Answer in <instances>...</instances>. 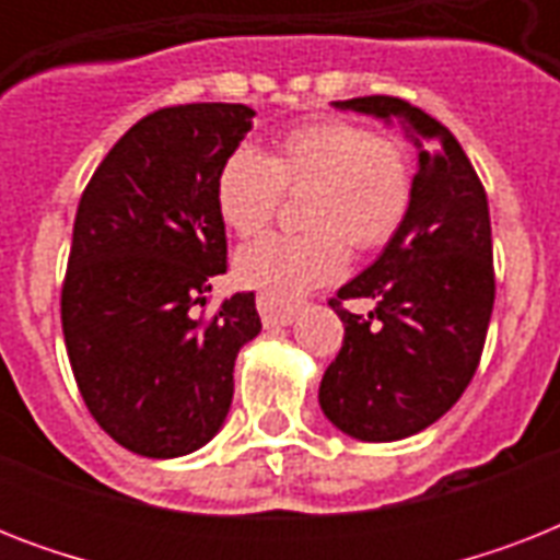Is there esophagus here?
<instances>
[{
	"mask_svg": "<svg viewBox=\"0 0 560 560\" xmlns=\"http://www.w3.org/2000/svg\"><path fill=\"white\" fill-rule=\"evenodd\" d=\"M258 314H261L264 328H281V325H290L296 319L299 305L293 302H276V299L258 296Z\"/></svg>",
	"mask_w": 560,
	"mask_h": 560,
	"instance_id": "34e87169",
	"label": "esophagus"
}]
</instances>
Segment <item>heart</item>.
Segmentation results:
<instances>
[{
	"mask_svg": "<svg viewBox=\"0 0 560 560\" xmlns=\"http://www.w3.org/2000/svg\"><path fill=\"white\" fill-rule=\"evenodd\" d=\"M305 194L299 235H267L241 249L237 279L276 302L340 279L349 244L381 249L412 206L416 171L407 144L351 118H314L276 136L272 153L241 144L218 174V211L235 235L270 226L284 194Z\"/></svg>",
	"mask_w": 560,
	"mask_h": 560,
	"instance_id": "obj_1",
	"label": "heart"
}]
</instances>
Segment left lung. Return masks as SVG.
<instances>
[{
	"label": "left lung",
	"instance_id": "8db88e82",
	"mask_svg": "<svg viewBox=\"0 0 560 560\" xmlns=\"http://www.w3.org/2000/svg\"><path fill=\"white\" fill-rule=\"evenodd\" d=\"M337 107L404 118L421 139L412 206L377 261L328 305L346 325L319 386L323 412L360 442H395L447 412L477 372L494 311V249L482 179L456 136L389 95ZM349 298H372L369 317Z\"/></svg>",
	"mask_w": 560,
	"mask_h": 560
}]
</instances>
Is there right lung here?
Segmentation results:
<instances>
[{"mask_svg": "<svg viewBox=\"0 0 560 560\" xmlns=\"http://www.w3.org/2000/svg\"><path fill=\"white\" fill-rule=\"evenodd\" d=\"M246 104H183L139 118L86 183L60 290L66 354L104 433L151 459L191 453L232 404L244 342L261 331L253 290L211 314L226 272L218 174L244 139Z\"/></svg>", "mask_w": 560, "mask_h": 560, "instance_id": "add662e5", "label": "right lung"}]
</instances>
